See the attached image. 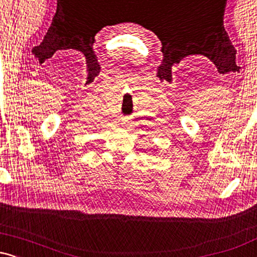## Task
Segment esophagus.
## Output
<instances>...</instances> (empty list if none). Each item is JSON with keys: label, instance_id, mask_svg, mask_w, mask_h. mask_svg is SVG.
Wrapping results in <instances>:
<instances>
[{"label": "esophagus", "instance_id": "esophagus-1", "mask_svg": "<svg viewBox=\"0 0 257 257\" xmlns=\"http://www.w3.org/2000/svg\"><path fill=\"white\" fill-rule=\"evenodd\" d=\"M120 124L124 126V128L129 129L132 126V120L131 118H122V120H120Z\"/></svg>", "mask_w": 257, "mask_h": 257}]
</instances>
